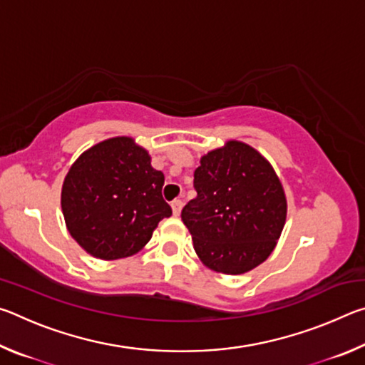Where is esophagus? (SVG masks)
<instances>
[{
	"label": "esophagus",
	"mask_w": 365,
	"mask_h": 365,
	"mask_svg": "<svg viewBox=\"0 0 365 365\" xmlns=\"http://www.w3.org/2000/svg\"><path fill=\"white\" fill-rule=\"evenodd\" d=\"M172 206V212H174V215H178L182 212V207H183V201L182 200H174L170 202Z\"/></svg>",
	"instance_id": "obj_1"
}]
</instances>
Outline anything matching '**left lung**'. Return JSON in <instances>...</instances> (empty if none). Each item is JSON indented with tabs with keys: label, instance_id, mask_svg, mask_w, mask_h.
<instances>
[{
	"label": "left lung",
	"instance_id": "left-lung-1",
	"mask_svg": "<svg viewBox=\"0 0 365 365\" xmlns=\"http://www.w3.org/2000/svg\"><path fill=\"white\" fill-rule=\"evenodd\" d=\"M195 190L182 220L206 267L240 275L272 255L287 220V196L261 153L228 140L201 158Z\"/></svg>",
	"mask_w": 365,
	"mask_h": 365
}]
</instances>
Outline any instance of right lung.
<instances>
[{
    "label": "right lung",
    "mask_w": 365,
    "mask_h": 365,
    "mask_svg": "<svg viewBox=\"0 0 365 365\" xmlns=\"http://www.w3.org/2000/svg\"><path fill=\"white\" fill-rule=\"evenodd\" d=\"M164 174L132 137H114L83 151L71 165L61 191L71 237L103 261L145 248L172 209L163 197Z\"/></svg>",
    "instance_id": "right-lung-1"
}]
</instances>
